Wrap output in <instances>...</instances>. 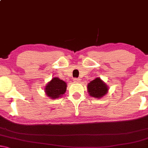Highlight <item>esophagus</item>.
Returning <instances> with one entry per match:
<instances>
[{
	"label": "esophagus",
	"instance_id": "1",
	"mask_svg": "<svg viewBox=\"0 0 148 148\" xmlns=\"http://www.w3.org/2000/svg\"><path fill=\"white\" fill-rule=\"evenodd\" d=\"M79 78H74V82H79Z\"/></svg>",
	"mask_w": 148,
	"mask_h": 148
}]
</instances>
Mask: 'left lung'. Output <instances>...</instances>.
<instances>
[{
  "label": "left lung",
  "instance_id": "left-lung-1",
  "mask_svg": "<svg viewBox=\"0 0 148 148\" xmlns=\"http://www.w3.org/2000/svg\"><path fill=\"white\" fill-rule=\"evenodd\" d=\"M88 92L92 97L100 98L107 93L108 86L99 78L90 82L87 85Z\"/></svg>",
  "mask_w": 148,
  "mask_h": 148
}]
</instances>
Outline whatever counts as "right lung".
<instances>
[{"label": "right lung", "mask_w": 148, "mask_h": 148, "mask_svg": "<svg viewBox=\"0 0 148 148\" xmlns=\"http://www.w3.org/2000/svg\"><path fill=\"white\" fill-rule=\"evenodd\" d=\"M66 87V82L58 77H55L47 84L45 91L47 95L51 99H57L65 93Z\"/></svg>", "instance_id": "add662e5"}]
</instances>
